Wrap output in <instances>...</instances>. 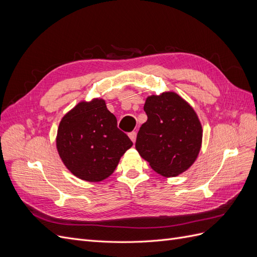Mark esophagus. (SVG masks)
Here are the masks:
<instances>
[{"instance_id":"esophagus-1","label":"esophagus","mask_w":257,"mask_h":257,"mask_svg":"<svg viewBox=\"0 0 257 257\" xmlns=\"http://www.w3.org/2000/svg\"><path fill=\"white\" fill-rule=\"evenodd\" d=\"M128 136H130L132 142H133V143L136 142V137H137V133H136V132H132V133L128 134Z\"/></svg>"}]
</instances>
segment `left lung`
Wrapping results in <instances>:
<instances>
[{"label":"left lung","mask_w":257,"mask_h":257,"mask_svg":"<svg viewBox=\"0 0 257 257\" xmlns=\"http://www.w3.org/2000/svg\"><path fill=\"white\" fill-rule=\"evenodd\" d=\"M148 115L137 134L135 148L155 173L176 177L196 161L203 127L193 107L176 92H163L146 99Z\"/></svg>","instance_id":"1"}]
</instances>
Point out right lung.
Returning <instances> with one entry per match:
<instances>
[{"instance_id":"obj_1","label":"right lung","mask_w":257,"mask_h":257,"mask_svg":"<svg viewBox=\"0 0 257 257\" xmlns=\"http://www.w3.org/2000/svg\"><path fill=\"white\" fill-rule=\"evenodd\" d=\"M57 150L66 168L77 178L99 182L109 177L133 143L116 127L105 99L81 100L62 118Z\"/></svg>"}]
</instances>
